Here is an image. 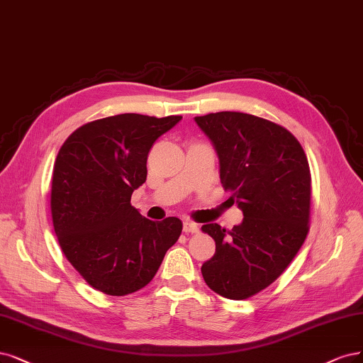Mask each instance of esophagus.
<instances>
[{
  "label": "esophagus",
  "instance_id": "esophagus-1",
  "mask_svg": "<svg viewBox=\"0 0 363 363\" xmlns=\"http://www.w3.org/2000/svg\"><path fill=\"white\" fill-rule=\"evenodd\" d=\"M198 225L195 223V222H192V220H184L183 222V231L186 233V234H189V233H198Z\"/></svg>",
  "mask_w": 363,
  "mask_h": 363
}]
</instances>
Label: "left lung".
<instances>
[{
  "instance_id": "1",
  "label": "left lung",
  "mask_w": 363,
  "mask_h": 363,
  "mask_svg": "<svg viewBox=\"0 0 363 363\" xmlns=\"http://www.w3.org/2000/svg\"><path fill=\"white\" fill-rule=\"evenodd\" d=\"M219 157V177L243 220L231 231L206 223L216 252L201 273L222 297L243 301L277 281L302 247L311 210V172L296 136L245 112L195 117Z\"/></svg>"
}]
</instances>
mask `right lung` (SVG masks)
<instances>
[{
  "instance_id": "obj_1",
  "label": "right lung",
  "mask_w": 363,
  "mask_h": 363,
  "mask_svg": "<svg viewBox=\"0 0 363 363\" xmlns=\"http://www.w3.org/2000/svg\"><path fill=\"white\" fill-rule=\"evenodd\" d=\"M180 120L112 116L84 124L60 148L51 187L57 239L81 277L108 296L145 286L182 234L179 218L153 222L130 204L150 148Z\"/></svg>"
}]
</instances>
